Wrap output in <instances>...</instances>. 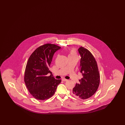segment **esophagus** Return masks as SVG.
<instances>
[{
  "label": "esophagus",
  "instance_id": "obj_1",
  "mask_svg": "<svg viewBox=\"0 0 125 125\" xmlns=\"http://www.w3.org/2000/svg\"><path fill=\"white\" fill-rule=\"evenodd\" d=\"M62 81H64V82H66V81H68V80L65 79H62Z\"/></svg>",
  "mask_w": 125,
  "mask_h": 125
}]
</instances>
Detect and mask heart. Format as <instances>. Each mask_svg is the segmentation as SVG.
Segmentation results:
<instances>
[{"mask_svg": "<svg viewBox=\"0 0 125 125\" xmlns=\"http://www.w3.org/2000/svg\"><path fill=\"white\" fill-rule=\"evenodd\" d=\"M71 57H77L76 52L75 50L71 49L69 51L68 54V58Z\"/></svg>", "mask_w": 125, "mask_h": 125, "instance_id": "1", "label": "heart"}]
</instances>
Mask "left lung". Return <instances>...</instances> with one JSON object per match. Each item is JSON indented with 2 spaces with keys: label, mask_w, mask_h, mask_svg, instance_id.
<instances>
[{
  "label": "left lung",
  "mask_w": 125,
  "mask_h": 125,
  "mask_svg": "<svg viewBox=\"0 0 125 125\" xmlns=\"http://www.w3.org/2000/svg\"><path fill=\"white\" fill-rule=\"evenodd\" d=\"M81 56L80 71L83 78L76 83L73 89L74 95L82 99H88L95 93L100 83V74L96 61L93 55L87 49H78Z\"/></svg>",
  "instance_id": "left-lung-1"
}]
</instances>
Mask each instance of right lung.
Instances as JSON below:
<instances>
[{"label":"right lung","instance_id":"obj_1","mask_svg":"<svg viewBox=\"0 0 125 125\" xmlns=\"http://www.w3.org/2000/svg\"><path fill=\"white\" fill-rule=\"evenodd\" d=\"M61 47L47 43L37 48L27 62L24 82L30 93L36 99L44 100L53 95L61 80L55 79L49 73L54 53Z\"/></svg>","mask_w":125,"mask_h":125}]
</instances>
